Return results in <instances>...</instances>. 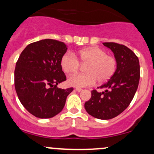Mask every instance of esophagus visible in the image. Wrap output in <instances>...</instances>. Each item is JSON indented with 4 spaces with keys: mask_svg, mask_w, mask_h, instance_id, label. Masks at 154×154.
Instances as JSON below:
<instances>
[{
    "mask_svg": "<svg viewBox=\"0 0 154 154\" xmlns=\"http://www.w3.org/2000/svg\"><path fill=\"white\" fill-rule=\"evenodd\" d=\"M75 90H76L78 92H80L82 90V89H81V88H76V89H75Z\"/></svg>",
    "mask_w": 154,
    "mask_h": 154,
    "instance_id": "esophagus-1",
    "label": "esophagus"
}]
</instances>
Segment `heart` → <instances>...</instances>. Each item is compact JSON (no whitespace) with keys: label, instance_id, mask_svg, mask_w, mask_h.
<instances>
[{"label":"heart","instance_id":"heart-1","mask_svg":"<svg viewBox=\"0 0 154 154\" xmlns=\"http://www.w3.org/2000/svg\"><path fill=\"white\" fill-rule=\"evenodd\" d=\"M79 62L84 65L87 64L84 67L86 73L69 78L67 84L72 87H87L95 84L96 81L99 84L104 83L113 75L117 67L116 59L97 47L79 51L76 58L69 53L64 54L61 59V67L65 73L72 75L79 70Z\"/></svg>","mask_w":154,"mask_h":154}]
</instances>
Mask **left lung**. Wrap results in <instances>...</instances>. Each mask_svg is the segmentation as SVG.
Returning a JSON list of instances; mask_svg holds the SVG:
<instances>
[{"label": "left lung", "instance_id": "1", "mask_svg": "<svg viewBox=\"0 0 154 154\" xmlns=\"http://www.w3.org/2000/svg\"><path fill=\"white\" fill-rule=\"evenodd\" d=\"M113 52L117 61L115 73L100 86L104 92L92 91V96L84 103L89 115L100 120H109L123 112L134 96L140 78L139 59L134 53L123 45L103 42Z\"/></svg>", "mask_w": 154, "mask_h": 154}]
</instances>
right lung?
Segmentation results:
<instances>
[{
  "label": "right lung",
  "instance_id": "right-lung-1",
  "mask_svg": "<svg viewBox=\"0 0 154 154\" xmlns=\"http://www.w3.org/2000/svg\"><path fill=\"white\" fill-rule=\"evenodd\" d=\"M67 46L45 39L29 44L21 53L14 70V87L26 109L39 118H51L63 109L73 88H57L66 80L61 59Z\"/></svg>",
  "mask_w": 154,
  "mask_h": 154
}]
</instances>
